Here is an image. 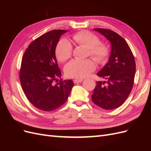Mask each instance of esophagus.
<instances>
[{
	"instance_id": "34e87169",
	"label": "esophagus",
	"mask_w": 151,
	"mask_h": 151,
	"mask_svg": "<svg viewBox=\"0 0 151 151\" xmlns=\"http://www.w3.org/2000/svg\"><path fill=\"white\" fill-rule=\"evenodd\" d=\"M83 81V79H74L73 81H74V83H81Z\"/></svg>"
}]
</instances>
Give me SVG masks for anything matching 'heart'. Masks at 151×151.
<instances>
[{
    "instance_id": "b5f03b06",
    "label": "heart",
    "mask_w": 151,
    "mask_h": 151,
    "mask_svg": "<svg viewBox=\"0 0 151 151\" xmlns=\"http://www.w3.org/2000/svg\"><path fill=\"white\" fill-rule=\"evenodd\" d=\"M74 43L88 48V55L98 63H103L106 60L109 54V50L106 45L99 43L96 35L88 31H81L72 37ZM72 47L65 39H62L58 43L55 55L59 62H63L71 57ZM95 68L94 62L90 59H74L67 63L64 71L67 76L72 78L83 79Z\"/></svg>"
}]
</instances>
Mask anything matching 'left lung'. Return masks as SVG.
Returning a JSON list of instances; mask_svg holds the SVG:
<instances>
[{"label":"left lung","mask_w":151,"mask_h":151,"mask_svg":"<svg viewBox=\"0 0 151 151\" xmlns=\"http://www.w3.org/2000/svg\"><path fill=\"white\" fill-rule=\"evenodd\" d=\"M111 45L108 62L97 76L106 81H98L91 96L93 102L104 109L120 107L133 88L136 66L134 57L126 41L111 30L94 28Z\"/></svg>","instance_id":"left-lung-1"}]
</instances>
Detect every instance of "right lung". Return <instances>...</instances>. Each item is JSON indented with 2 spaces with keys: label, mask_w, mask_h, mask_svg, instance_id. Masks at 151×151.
<instances>
[{
  "label": "right lung",
  "mask_w": 151,
  "mask_h": 151,
  "mask_svg": "<svg viewBox=\"0 0 151 151\" xmlns=\"http://www.w3.org/2000/svg\"><path fill=\"white\" fill-rule=\"evenodd\" d=\"M67 30L50 31L32 42L22 59L19 79L29 102L38 109L52 111L65 103L74 86L72 80L53 84L61 76L55 57L60 37Z\"/></svg>",
  "instance_id": "obj_1"
}]
</instances>
